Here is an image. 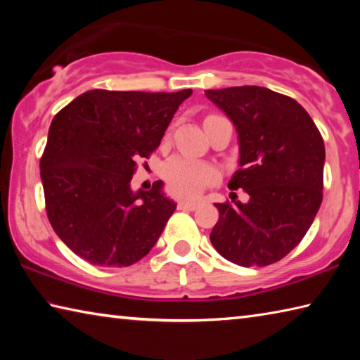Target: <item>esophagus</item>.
<instances>
[{
	"label": "esophagus",
	"instance_id": "obj_1",
	"mask_svg": "<svg viewBox=\"0 0 360 360\" xmlns=\"http://www.w3.org/2000/svg\"><path fill=\"white\" fill-rule=\"evenodd\" d=\"M200 205H202V202H200V200H181V202L178 203V208L179 210L193 211V210H197Z\"/></svg>",
	"mask_w": 360,
	"mask_h": 360
}]
</instances>
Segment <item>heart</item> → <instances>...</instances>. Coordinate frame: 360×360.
Masks as SVG:
<instances>
[{
  "label": "heart",
  "mask_w": 360,
  "mask_h": 360,
  "mask_svg": "<svg viewBox=\"0 0 360 360\" xmlns=\"http://www.w3.org/2000/svg\"><path fill=\"white\" fill-rule=\"evenodd\" d=\"M163 178L173 193L188 197L212 184L216 181V172L206 163L176 157L163 168Z\"/></svg>",
  "instance_id": "heart-1"
}]
</instances>
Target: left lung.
<instances>
[{
    "mask_svg": "<svg viewBox=\"0 0 360 360\" xmlns=\"http://www.w3.org/2000/svg\"><path fill=\"white\" fill-rule=\"evenodd\" d=\"M233 122L240 169L229 182L248 203H216L210 240L241 266H265L285 257L311 227L322 203L326 148L302 105L270 89L243 85L205 90Z\"/></svg>",
    "mask_w": 360,
    "mask_h": 360,
    "instance_id": "8db88e82",
    "label": "left lung"
}]
</instances>
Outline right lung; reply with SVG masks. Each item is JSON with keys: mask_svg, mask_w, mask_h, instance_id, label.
Instances as JSON below:
<instances>
[{"mask_svg": "<svg viewBox=\"0 0 360 360\" xmlns=\"http://www.w3.org/2000/svg\"><path fill=\"white\" fill-rule=\"evenodd\" d=\"M192 95L89 90L49 129L41 181L52 229L79 257L100 266L141 260L176 210L157 181L133 192L139 158L160 144L174 112Z\"/></svg>", "mask_w": 360, "mask_h": 360, "instance_id": "obj_1", "label": "right lung"}]
</instances>
